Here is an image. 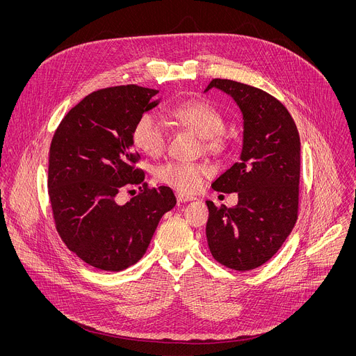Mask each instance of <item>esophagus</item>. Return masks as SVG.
I'll return each mask as SVG.
<instances>
[{"instance_id":"obj_1","label":"esophagus","mask_w":356,"mask_h":356,"mask_svg":"<svg viewBox=\"0 0 356 356\" xmlns=\"http://www.w3.org/2000/svg\"><path fill=\"white\" fill-rule=\"evenodd\" d=\"M176 198H177V201H180V202H186V201H193V200H195L193 195L184 194V193H181V191H176Z\"/></svg>"}]
</instances>
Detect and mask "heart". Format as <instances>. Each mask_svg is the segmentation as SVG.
<instances>
[{"label":"heart","mask_w":356,"mask_h":356,"mask_svg":"<svg viewBox=\"0 0 356 356\" xmlns=\"http://www.w3.org/2000/svg\"><path fill=\"white\" fill-rule=\"evenodd\" d=\"M169 117L177 125L195 132L211 152L224 147L225 128L224 115L218 108L204 99H188L173 106ZM132 143L145 155L156 158L163 154L168 142V132L163 121L155 113H143L134 124L131 132ZM206 168L190 162H168L158 168L156 179L183 193H194L206 175Z\"/></svg>","instance_id":"heart-1"}]
</instances>
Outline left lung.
Here are the masks:
<instances>
[{
  "instance_id": "obj_1",
  "label": "left lung",
  "mask_w": 356,
  "mask_h": 356,
  "mask_svg": "<svg viewBox=\"0 0 356 356\" xmlns=\"http://www.w3.org/2000/svg\"><path fill=\"white\" fill-rule=\"evenodd\" d=\"M229 94L243 115L241 159L214 183L238 193V206L210 211L207 241L213 258L245 272L266 264L290 235L298 216L300 136L287 108L269 92L227 79H213L206 91Z\"/></svg>"
}]
</instances>
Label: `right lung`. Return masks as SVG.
Here are the masks:
<instances>
[{
    "label": "right lung",
    "mask_w": 356,
    "mask_h": 356,
    "mask_svg": "<svg viewBox=\"0 0 356 356\" xmlns=\"http://www.w3.org/2000/svg\"><path fill=\"white\" fill-rule=\"evenodd\" d=\"M158 92L136 84L92 91L65 115L50 143L47 193L56 231L95 269L135 265L176 204L170 187L147 186L131 147L134 124L159 104L150 99ZM129 185L141 191L120 207L116 195Z\"/></svg>",
    "instance_id": "add662e5"
}]
</instances>
